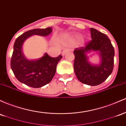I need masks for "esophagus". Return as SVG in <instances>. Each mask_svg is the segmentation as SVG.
<instances>
[{
	"label": "esophagus",
	"mask_w": 126,
	"mask_h": 126,
	"mask_svg": "<svg viewBox=\"0 0 126 126\" xmlns=\"http://www.w3.org/2000/svg\"><path fill=\"white\" fill-rule=\"evenodd\" d=\"M69 51H70V49H65V50H63V52H62V55L64 56L66 54V53H67V52H69Z\"/></svg>",
	"instance_id": "esophagus-1"
}]
</instances>
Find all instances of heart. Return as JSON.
I'll use <instances>...</instances> for the list:
<instances>
[{"label": "heart", "instance_id": "obj_1", "mask_svg": "<svg viewBox=\"0 0 126 126\" xmlns=\"http://www.w3.org/2000/svg\"><path fill=\"white\" fill-rule=\"evenodd\" d=\"M79 37V34H65L62 36L61 39V42L62 44L65 45H70L74 44L77 42V39ZM85 42V39L83 37L80 38L77 41V43L79 45L84 44Z\"/></svg>", "mask_w": 126, "mask_h": 126}]
</instances>
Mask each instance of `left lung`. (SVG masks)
Returning a JSON list of instances; mask_svg holds the SVG:
<instances>
[{"label": "left lung", "instance_id": "8db88e82", "mask_svg": "<svg viewBox=\"0 0 126 126\" xmlns=\"http://www.w3.org/2000/svg\"><path fill=\"white\" fill-rule=\"evenodd\" d=\"M92 40L85 47L74 50V70L77 78L89 86L101 84L112 73L114 67V49L108 37L97 30L90 28ZM96 51L100 59L98 64H91L87 54Z\"/></svg>", "mask_w": 126, "mask_h": 126}]
</instances>
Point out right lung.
<instances>
[{
    "label": "right lung",
    "instance_id": "right-lung-1",
    "mask_svg": "<svg viewBox=\"0 0 126 126\" xmlns=\"http://www.w3.org/2000/svg\"><path fill=\"white\" fill-rule=\"evenodd\" d=\"M52 32L51 27L36 29L25 32L15 40L11 60V67L16 78L21 83L34 88H39L51 81L56 73V66L61 55L52 58L47 53L37 59L29 60L22 52L26 39L33 35L47 36Z\"/></svg>",
    "mask_w": 126,
    "mask_h": 126
}]
</instances>
